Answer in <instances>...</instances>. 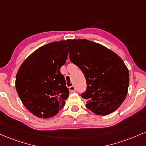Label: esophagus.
I'll list each match as a JSON object with an SVG mask.
<instances>
[{
    "instance_id": "34e87169",
    "label": "esophagus",
    "mask_w": 146,
    "mask_h": 146,
    "mask_svg": "<svg viewBox=\"0 0 146 146\" xmlns=\"http://www.w3.org/2000/svg\"><path fill=\"white\" fill-rule=\"evenodd\" d=\"M69 90L71 92H74L76 91V88H75L74 86H71V87H69Z\"/></svg>"
}]
</instances>
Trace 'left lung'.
<instances>
[{"label": "left lung", "mask_w": 146, "mask_h": 146, "mask_svg": "<svg viewBox=\"0 0 146 146\" xmlns=\"http://www.w3.org/2000/svg\"><path fill=\"white\" fill-rule=\"evenodd\" d=\"M70 59L78 66L87 81L81 95L86 107L97 115L105 116L123 103L129 84V72L120 57L110 49L87 39H68Z\"/></svg>", "instance_id": "1"}]
</instances>
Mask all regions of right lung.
Here are the masks:
<instances>
[{
	"instance_id": "right-lung-1",
	"label": "right lung",
	"mask_w": 146,
	"mask_h": 146,
	"mask_svg": "<svg viewBox=\"0 0 146 146\" xmlns=\"http://www.w3.org/2000/svg\"><path fill=\"white\" fill-rule=\"evenodd\" d=\"M68 58L66 40L44 44L30 54L18 70L16 91L30 112L51 118L64 107L69 96L60 68Z\"/></svg>"
}]
</instances>
